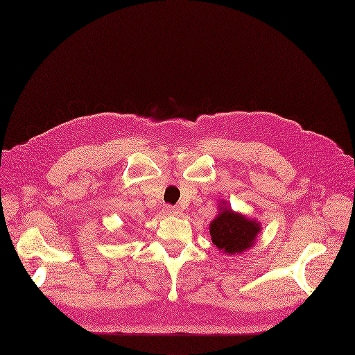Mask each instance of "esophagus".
Segmentation results:
<instances>
[{"mask_svg": "<svg viewBox=\"0 0 355 355\" xmlns=\"http://www.w3.org/2000/svg\"><path fill=\"white\" fill-rule=\"evenodd\" d=\"M166 212L171 214V215H180L181 214L180 207H173V206H166Z\"/></svg>", "mask_w": 355, "mask_h": 355, "instance_id": "34e87169", "label": "esophagus"}]
</instances>
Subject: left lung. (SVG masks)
<instances>
[{
  "label": "left lung",
  "instance_id": "obj_1",
  "mask_svg": "<svg viewBox=\"0 0 355 355\" xmlns=\"http://www.w3.org/2000/svg\"><path fill=\"white\" fill-rule=\"evenodd\" d=\"M218 206V215L209 224L212 243L218 250L232 256L252 248L261 231L260 222L232 211L225 200L219 202Z\"/></svg>",
  "mask_w": 355,
  "mask_h": 355
}]
</instances>
